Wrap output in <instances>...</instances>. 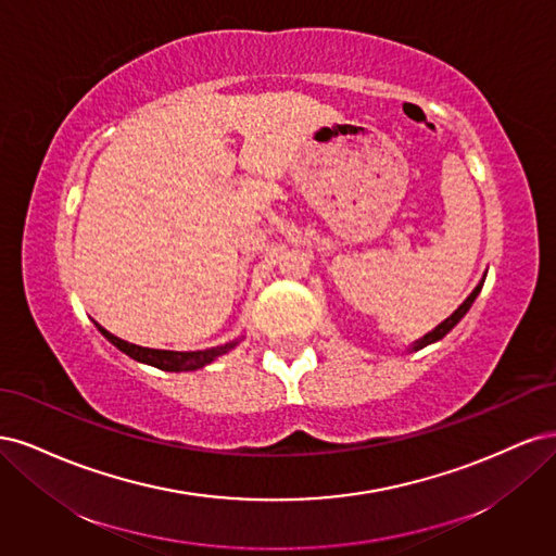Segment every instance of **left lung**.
<instances>
[{"instance_id":"8db88e82","label":"left lung","mask_w":556,"mask_h":556,"mask_svg":"<svg viewBox=\"0 0 556 556\" xmlns=\"http://www.w3.org/2000/svg\"><path fill=\"white\" fill-rule=\"evenodd\" d=\"M482 282H484V278L478 282V288H476L473 292H470V294L466 296V301H464V304H462L457 311H454V313H452L447 319H443V323H441L439 327L431 329L429 333H425L422 339L415 341V345H413L410 350H422V348H427V345H431V343H435V341H441L447 331H452V327L459 323V319H462V317L468 313V308H470V306H473L476 296H478V294H480V290H482Z\"/></svg>"}]
</instances>
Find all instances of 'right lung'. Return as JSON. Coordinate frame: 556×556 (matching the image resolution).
I'll return each mask as SVG.
<instances>
[{"label": "right lung", "mask_w": 556, "mask_h": 556, "mask_svg": "<svg viewBox=\"0 0 556 556\" xmlns=\"http://www.w3.org/2000/svg\"><path fill=\"white\" fill-rule=\"evenodd\" d=\"M97 329L104 333V339L111 341L117 350L125 352L127 357L137 359L141 364L155 366L160 371H172V374H180V371H197V368H204L206 364H211L213 359H217L225 352H229L231 348H237L239 341H231L225 345L217 348H208V350H194V352H176V350H155V348H141L127 343L123 339H117L111 331H106L102 325H97Z\"/></svg>", "instance_id": "add662e5"}]
</instances>
